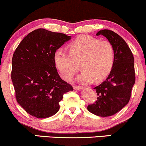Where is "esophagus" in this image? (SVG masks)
<instances>
[{"label":"esophagus","mask_w":146,"mask_h":146,"mask_svg":"<svg viewBox=\"0 0 146 146\" xmlns=\"http://www.w3.org/2000/svg\"><path fill=\"white\" fill-rule=\"evenodd\" d=\"M84 88V87L80 86H73V88H74L75 90H80L83 89Z\"/></svg>","instance_id":"34e87169"}]
</instances>
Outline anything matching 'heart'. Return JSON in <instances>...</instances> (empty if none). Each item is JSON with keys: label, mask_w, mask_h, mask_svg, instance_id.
<instances>
[{"label": "heart", "mask_w": 146, "mask_h": 146, "mask_svg": "<svg viewBox=\"0 0 146 146\" xmlns=\"http://www.w3.org/2000/svg\"><path fill=\"white\" fill-rule=\"evenodd\" d=\"M115 60L111 43L86 35L73 40L68 45V52L60 49L54 55L55 64L64 80H70L78 71V64L81 63L82 72L77 80L82 83L105 80L113 69Z\"/></svg>", "instance_id": "obj_1"}]
</instances>
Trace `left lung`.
<instances>
[{
  "instance_id": "obj_1",
  "label": "left lung",
  "mask_w": 146,
  "mask_h": 146,
  "mask_svg": "<svg viewBox=\"0 0 146 146\" xmlns=\"http://www.w3.org/2000/svg\"><path fill=\"white\" fill-rule=\"evenodd\" d=\"M102 35L113 46L115 60L111 72L101 84L94 88L98 98L87 109L100 117H109L121 110L129 102L135 82L134 57L124 40L116 33L103 29L96 33Z\"/></svg>"
}]
</instances>
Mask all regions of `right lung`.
<instances>
[{
    "mask_svg": "<svg viewBox=\"0 0 146 146\" xmlns=\"http://www.w3.org/2000/svg\"><path fill=\"white\" fill-rule=\"evenodd\" d=\"M71 36L38 29L20 43L12 58L11 80L17 102L29 115L47 118L60 109L63 95L73 88L57 71L54 55Z\"/></svg>",
    "mask_w": 146,
    "mask_h": 146,
    "instance_id": "add662e5",
    "label": "right lung"
}]
</instances>
